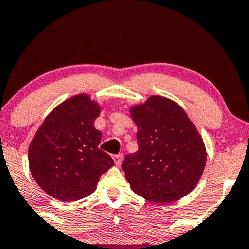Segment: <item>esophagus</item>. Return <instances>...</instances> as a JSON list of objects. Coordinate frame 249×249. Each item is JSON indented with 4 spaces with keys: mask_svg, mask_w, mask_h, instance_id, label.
<instances>
[{
    "mask_svg": "<svg viewBox=\"0 0 249 249\" xmlns=\"http://www.w3.org/2000/svg\"><path fill=\"white\" fill-rule=\"evenodd\" d=\"M113 162H115L116 166H121L122 161H123V154H118V155H113Z\"/></svg>",
    "mask_w": 249,
    "mask_h": 249,
    "instance_id": "obj_1",
    "label": "esophagus"
}]
</instances>
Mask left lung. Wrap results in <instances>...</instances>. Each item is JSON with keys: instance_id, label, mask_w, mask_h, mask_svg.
<instances>
[{"instance_id": "1", "label": "left lung", "mask_w": 249, "mask_h": 249, "mask_svg": "<svg viewBox=\"0 0 249 249\" xmlns=\"http://www.w3.org/2000/svg\"><path fill=\"white\" fill-rule=\"evenodd\" d=\"M138 132V151L122 168L131 189L153 203L187 196L199 182L206 163L203 138L176 102L152 95L130 107Z\"/></svg>"}]
</instances>
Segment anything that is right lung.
I'll return each mask as SVG.
<instances>
[{
    "label": "right lung",
    "mask_w": 249,
    "mask_h": 249,
    "mask_svg": "<svg viewBox=\"0 0 249 249\" xmlns=\"http://www.w3.org/2000/svg\"><path fill=\"white\" fill-rule=\"evenodd\" d=\"M101 110L89 95L71 96L50 112L36 132L29 146L30 172L53 198H85L113 166L111 157L98 148L102 133L94 123Z\"/></svg>",
    "instance_id": "add662e5"
}]
</instances>
